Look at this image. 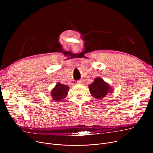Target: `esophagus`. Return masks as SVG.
<instances>
[{"mask_svg":"<svg viewBox=\"0 0 153 153\" xmlns=\"http://www.w3.org/2000/svg\"><path fill=\"white\" fill-rule=\"evenodd\" d=\"M83 80H79L78 81H77V83H79V84H81V83H83Z\"/></svg>","mask_w":153,"mask_h":153,"instance_id":"esophagus-1","label":"esophagus"}]
</instances>
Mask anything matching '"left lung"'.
<instances>
[{
    "mask_svg": "<svg viewBox=\"0 0 153 153\" xmlns=\"http://www.w3.org/2000/svg\"><path fill=\"white\" fill-rule=\"evenodd\" d=\"M89 89L92 96L97 99H102L111 91V89L105 81L100 77L94 79L93 83L89 85Z\"/></svg>",
    "mask_w": 153,
    "mask_h": 153,
    "instance_id": "8db88e82",
    "label": "left lung"
}]
</instances>
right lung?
Wrapping results in <instances>:
<instances>
[{
  "label": "right lung",
  "instance_id": "add662e5",
  "mask_svg": "<svg viewBox=\"0 0 153 153\" xmlns=\"http://www.w3.org/2000/svg\"><path fill=\"white\" fill-rule=\"evenodd\" d=\"M68 88V86L62 84L60 83H57L51 91V94L52 98L56 102L63 99L65 97H67L68 94L69 90Z\"/></svg>",
  "mask_w": 153,
  "mask_h": 153
}]
</instances>
